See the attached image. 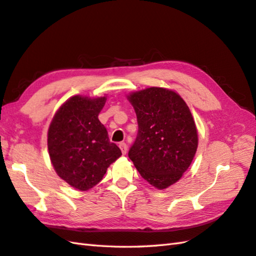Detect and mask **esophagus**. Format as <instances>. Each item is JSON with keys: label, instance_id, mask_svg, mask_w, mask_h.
Instances as JSON below:
<instances>
[{"label": "esophagus", "instance_id": "obj_1", "mask_svg": "<svg viewBox=\"0 0 256 256\" xmlns=\"http://www.w3.org/2000/svg\"><path fill=\"white\" fill-rule=\"evenodd\" d=\"M118 147H120V150H121L123 155H126V152H128V145L126 144V142H120V145H118Z\"/></svg>", "mask_w": 256, "mask_h": 256}]
</instances>
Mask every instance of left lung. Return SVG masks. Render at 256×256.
<instances>
[{"instance_id":"left-lung-1","label":"left lung","mask_w":256,"mask_h":256,"mask_svg":"<svg viewBox=\"0 0 256 256\" xmlns=\"http://www.w3.org/2000/svg\"><path fill=\"white\" fill-rule=\"evenodd\" d=\"M138 116V132L128 157L142 179L159 190L181 179L198 150V130L179 94L150 87L128 96Z\"/></svg>"}]
</instances>
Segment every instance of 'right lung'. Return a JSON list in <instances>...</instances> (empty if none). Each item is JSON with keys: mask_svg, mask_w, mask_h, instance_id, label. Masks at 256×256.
<instances>
[{"mask_svg": "<svg viewBox=\"0 0 256 256\" xmlns=\"http://www.w3.org/2000/svg\"><path fill=\"white\" fill-rule=\"evenodd\" d=\"M106 97H70L58 108L48 130V150L58 176L80 191L99 183L122 155L98 116Z\"/></svg>", "mask_w": 256, "mask_h": 256, "instance_id": "add662e5", "label": "right lung"}]
</instances>
